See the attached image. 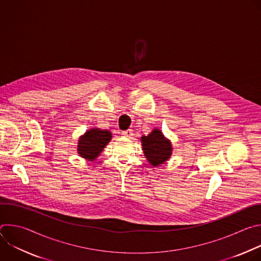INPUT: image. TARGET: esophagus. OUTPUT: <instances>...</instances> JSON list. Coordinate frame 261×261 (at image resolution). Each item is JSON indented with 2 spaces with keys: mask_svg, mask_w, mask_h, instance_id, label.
<instances>
[{
  "mask_svg": "<svg viewBox=\"0 0 261 261\" xmlns=\"http://www.w3.org/2000/svg\"><path fill=\"white\" fill-rule=\"evenodd\" d=\"M122 134L124 135V136H126V137H132L133 136V130H131V129H128V130H126V131H123L122 132Z\"/></svg>",
  "mask_w": 261,
  "mask_h": 261,
  "instance_id": "esophagus-1",
  "label": "esophagus"
}]
</instances>
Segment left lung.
Here are the masks:
<instances>
[{"mask_svg": "<svg viewBox=\"0 0 261 261\" xmlns=\"http://www.w3.org/2000/svg\"><path fill=\"white\" fill-rule=\"evenodd\" d=\"M140 141L143 154L152 166H161L170 159L173 150L172 143L160 129L154 128L150 134L142 135Z\"/></svg>", "mask_w": 261, "mask_h": 261, "instance_id": "obj_1", "label": "left lung"}]
</instances>
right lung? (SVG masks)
<instances>
[{
    "label": "right lung",
    "mask_w": 261,
    "mask_h": 261,
    "mask_svg": "<svg viewBox=\"0 0 261 261\" xmlns=\"http://www.w3.org/2000/svg\"><path fill=\"white\" fill-rule=\"evenodd\" d=\"M111 137L113 136L109 130L89 129L79 138L77 154L88 161H95L111 140Z\"/></svg>",
    "instance_id": "obj_1"
}]
</instances>
